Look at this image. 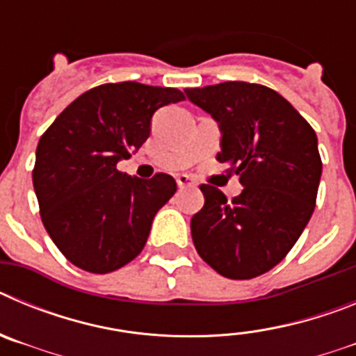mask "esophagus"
Masks as SVG:
<instances>
[{
	"label": "esophagus",
	"instance_id": "esophagus-1",
	"mask_svg": "<svg viewBox=\"0 0 356 356\" xmlns=\"http://www.w3.org/2000/svg\"><path fill=\"white\" fill-rule=\"evenodd\" d=\"M176 184H178V187L180 188H187V187H194V185H196V181H194L193 176L180 175L178 178H176Z\"/></svg>",
	"mask_w": 356,
	"mask_h": 356
}]
</instances>
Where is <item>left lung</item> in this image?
Segmentation results:
<instances>
[{
	"label": "left lung",
	"mask_w": 356,
	"mask_h": 356,
	"mask_svg": "<svg viewBox=\"0 0 356 356\" xmlns=\"http://www.w3.org/2000/svg\"><path fill=\"white\" fill-rule=\"evenodd\" d=\"M185 94L219 122L216 159L244 185L232 201L201 185L205 205L191 221L196 251L226 278L264 275L287 257L316 207L323 171L316 131L266 85L222 81Z\"/></svg>",
	"instance_id": "8db88e82"
}]
</instances>
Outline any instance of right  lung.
<instances>
[{
	"label": "right lung",
	"instance_id": "add662e5",
	"mask_svg": "<svg viewBox=\"0 0 356 356\" xmlns=\"http://www.w3.org/2000/svg\"><path fill=\"white\" fill-rule=\"evenodd\" d=\"M184 99L172 87L103 83L78 96L44 131L33 188L44 228L69 262L105 275L146 246L176 181L165 172L140 180L119 171L118 162L146 143L160 106Z\"/></svg>",
	"mask_w": 356,
	"mask_h": 356
}]
</instances>
